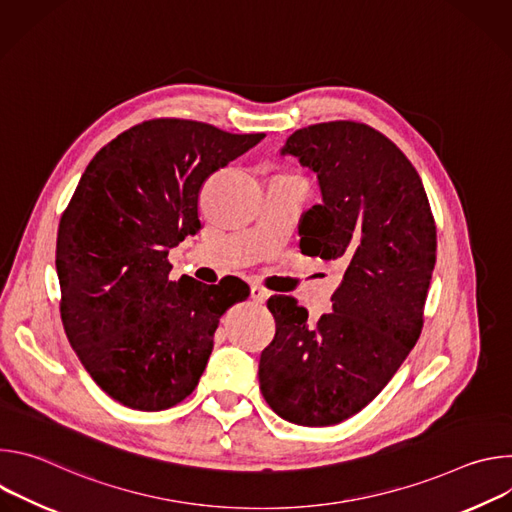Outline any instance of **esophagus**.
<instances>
[{"mask_svg":"<svg viewBox=\"0 0 512 512\" xmlns=\"http://www.w3.org/2000/svg\"><path fill=\"white\" fill-rule=\"evenodd\" d=\"M251 298L255 302H265L269 298V291L265 287H261V285H251Z\"/></svg>","mask_w":512,"mask_h":512,"instance_id":"34e87169","label":"esophagus"}]
</instances>
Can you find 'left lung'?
Listing matches in <instances>:
<instances>
[{"mask_svg": "<svg viewBox=\"0 0 512 512\" xmlns=\"http://www.w3.org/2000/svg\"><path fill=\"white\" fill-rule=\"evenodd\" d=\"M281 156L312 170L322 192V204L302 216V253L340 261L344 277L332 312L316 326L296 298H269L275 336L261 352L259 387L285 421L324 427L367 407L415 346L435 265V223L417 170L369 125L298 129Z\"/></svg>", "mask_w": 512, "mask_h": 512, "instance_id": "1", "label": "left lung"}]
</instances>
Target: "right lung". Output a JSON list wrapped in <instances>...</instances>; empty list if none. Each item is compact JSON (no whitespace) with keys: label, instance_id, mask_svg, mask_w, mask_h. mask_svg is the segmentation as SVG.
Segmentation results:
<instances>
[{"label":"right lung","instance_id":"right-lung-1","mask_svg":"<svg viewBox=\"0 0 512 512\" xmlns=\"http://www.w3.org/2000/svg\"><path fill=\"white\" fill-rule=\"evenodd\" d=\"M265 133L152 119L109 141L87 166L58 227L56 273L66 338L115 401L162 411L198 385L218 320L249 285L170 281L168 253L200 231L204 180Z\"/></svg>","mask_w":512,"mask_h":512}]
</instances>
